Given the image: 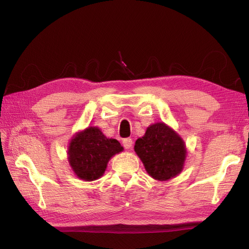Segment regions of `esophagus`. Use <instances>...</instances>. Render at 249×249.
I'll return each instance as SVG.
<instances>
[{
  "instance_id": "esophagus-1",
  "label": "esophagus",
  "mask_w": 249,
  "mask_h": 249,
  "mask_svg": "<svg viewBox=\"0 0 249 249\" xmlns=\"http://www.w3.org/2000/svg\"><path fill=\"white\" fill-rule=\"evenodd\" d=\"M133 143H134V142H133V140H131L130 138H126V139L123 140V145H124L125 149H127V150L130 149L131 146H133Z\"/></svg>"
}]
</instances>
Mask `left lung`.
I'll list each match as a JSON object with an SVG mask.
<instances>
[{"label":"left lung","mask_w":249,"mask_h":249,"mask_svg":"<svg viewBox=\"0 0 249 249\" xmlns=\"http://www.w3.org/2000/svg\"><path fill=\"white\" fill-rule=\"evenodd\" d=\"M134 149L149 176L157 181H168L181 173L187 153L183 139L162 122L149 126Z\"/></svg>","instance_id":"obj_1"}]
</instances>
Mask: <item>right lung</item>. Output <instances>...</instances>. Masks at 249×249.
Masks as SVG:
<instances>
[{
	"instance_id": "right-lung-1",
	"label": "right lung",
	"mask_w": 249,
	"mask_h": 249,
	"mask_svg": "<svg viewBox=\"0 0 249 249\" xmlns=\"http://www.w3.org/2000/svg\"><path fill=\"white\" fill-rule=\"evenodd\" d=\"M122 151L118 140L107 138L98 127L89 126L72 137L68 162L79 178L91 182L103 176L110 158Z\"/></svg>"
}]
</instances>
